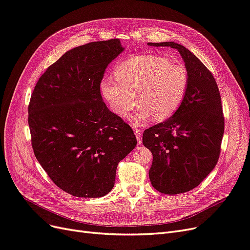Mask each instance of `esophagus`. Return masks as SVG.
I'll return each instance as SVG.
<instances>
[{
  "mask_svg": "<svg viewBox=\"0 0 250 250\" xmlns=\"http://www.w3.org/2000/svg\"><path fill=\"white\" fill-rule=\"evenodd\" d=\"M133 131H134L135 137H137V139H138V144L140 145V144L142 143V133H141V131L138 130V129H134Z\"/></svg>",
  "mask_w": 250,
  "mask_h": 250,
  "instance_id": "esophagus-1",
  "label": "esophagus"
}]
</instances>
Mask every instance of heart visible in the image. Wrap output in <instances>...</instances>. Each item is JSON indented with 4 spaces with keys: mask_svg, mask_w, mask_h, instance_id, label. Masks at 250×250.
<instances>
[{
    "mask_svg": "<svg viewBox=\"0 0 250 250\" xmlns=\"http://www.w3.org/2000/svg\"><path fill=\"white\" fill-rule=\"evenodd\" d=\"M115 75L117 79L102 80V94L121 118H127L139 102L142 107L135 116L139 123L171 118L185 101L190 83L185 65L157 55L128 58L118 65Z\"/></svg>",
    "mask_w": 250,
    "mask_h": 250,
    "instance_id": "obj_1",
    "label": "heart"
}]
</instances>
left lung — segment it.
Segmentation results:
<instances>
[{"label": "left lung", "instance_id": "left-lung-1", "mask_svg": "<svg viewBox=\"0 0 250 250\" xmlns=\"http://www.w3.org/2000/svg\"><path fill=\"white\" fill-rule=\"evenodd\" d=\"M148 44L176 49L190 77L179 109L143 133L144 146L153 155L151 185L163 194L185 193L197 187L219 160L224 132L221 96L213 74L184 46L173 42Z\"/></svg>", "mask_w": 250, "mask_h": 250}]
</instances>
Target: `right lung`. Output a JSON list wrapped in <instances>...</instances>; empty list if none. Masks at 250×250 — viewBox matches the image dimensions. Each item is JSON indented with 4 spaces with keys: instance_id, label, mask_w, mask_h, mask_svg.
Returning a JSON list of instances; mask_svg holds the SVG:
<instances>
[{
    "instance_id": "right-lung-1",
    "label": "right lung",
    "mask_w": 250,
    "mask_h": 250,
    "mask_svg": "<svg viewBox=\"0 0 250 250\" xmlns=\"http://www.w3.org/2000/svg\"><path fill=\"white\" fill-rule=\"evenodd\" d=\"M123 50L116 39L67 51L42 75L30 99L36 160L53 183L76 197L108 194L118 164L137 145L131 127L100 93L105 70Z\"/></svg>"
}]
</instances>
